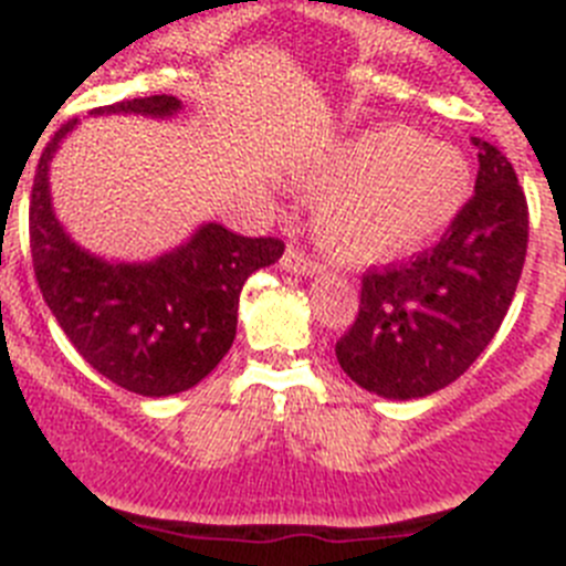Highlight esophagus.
Masks as SVG:
<instances>
[{"label":"esophagus","instance_id":"obj_1","mask_svg":"<svg viewBox=\"0 0 566 566\" xmlns=\"http://www.w3.org/2000/svg\"><path fill=\"white\" fill-rule=\"evenodd\" d=\"M282 268L290 273H302V276H315V273H321V264L315 262L310 253H304L302 248L293 245V242H290L287 251H284Z\"/></svg>","mask_w":566,"mask_h":566}]
</instances>
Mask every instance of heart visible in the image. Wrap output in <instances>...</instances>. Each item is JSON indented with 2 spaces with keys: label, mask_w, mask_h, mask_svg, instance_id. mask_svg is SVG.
Masks as SVG:
<instances>
[{
  "label": "heart",
  "mask_w": 566,
  "mask_h": 566,
  "mask_svg": "<svg viewBox=\"0 0 566 566\" xmlns=\"http://www.w3.org/2000/svg\"><path fill=\"white\" fill-rule=\"evenodd\" d=\"M315 188L333 191L315 213L327 253L349 264L389 262L446 231L471 195V169L454 146L386 126L344 146Z\"/></svg>",
  "instance_id": "heart-1"
}]
</instances>
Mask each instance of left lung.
Instances as JSON below:
<instances>
[{"instance_id": "1", "label": "left lung", "mask_w": 566, "mask_h": 566, "mask_svg": "<svg viewBox=\"0 0 566 566\" xmlns=\"http://www.w3.org/2000/svg\"><path fill=\"white\" fill-rule=\"evenodd\" d=\"M473 197L434 248L369 268L358 315L335 344L340 369L395 400L454 384L502 327L527 256V200L511 160L482 137Z\"/></svg>"}]
</instances>
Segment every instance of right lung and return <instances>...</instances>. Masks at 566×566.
<instances>
[{"label":"right lung","instance_id":"1","mask_svg":"<svg viewBox=\"0 0 566 566\" xmlns=\"http://www.w3.org/2000/svg\"><path fill=\"white\" fill-rule=\"evenodd\" d=\"M177 109L175 95H149L95 112L166 118ZM75 124H61L50 137L33 177L30 253L39 290L81 358L112 384L144 397L191 389L231 349L242 284L276 262L284 242L208 222L191 242L149 264L90 256L59 226L48 188L50 157Z\"/></svg>","mask_w":566,"mask_h":566}]
</instances>
